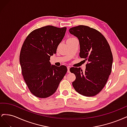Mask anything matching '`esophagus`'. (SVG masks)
<instances>
[{"label": "esophagus", "instance_id": "esophagus-1", "mask_svg": "<svg viewBox=\"0 0 127 127\" xmlns=\"http://www.w3.org/2000/svg\"><path fill=\"white\" fill-rule=\"evenodd\" d=\"M69 69H70L69 67H67V71H68V73L70 72V70Z\"/></svg>", "mask_w": 127, "mask_h": 127}]
</instances>
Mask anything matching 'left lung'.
<instances>
[{
    "instance_id": "8db88e82",
    "label": "left lung",
    "mask_w": 127,
    "mask_h": 127,
    "mask_svg": "<svg viewBox=\"0 0 127 127\" xmlns=\"http://www.w3.org/2000/svg\"><path fill=\"white\" fill-rule=\"evenodd\" d=\"M69 31L79 40L80 57L88 60L85 71L80 68L70 69L76 76L72 86L80 94L94 96L105 86L112 70L113 56L110 45L101 32L88 26L73 27Z\"/></svg>"
}]
</instances>
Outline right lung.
Returning <instances> with one entry per match:
<instances>
[{
  "label": "right lung",
  "mask_w": 127,
  "mask_h": 127,
  "mask_svg": "<svg viewBox=\"0 0 127 127\" xmlns=\"http://www.w3.org/2000/svg\"><path fill=\"white\" fill-rule=\"evenodd\" d=\"M66 30V27H42L31 32L22 45V74L31 93L36 97L47 98L54 94L66 74V66H51L49 61L50 56L56 53Z\"/></svg>",
  "instance_id": "add662e5"
}]
</instances>
